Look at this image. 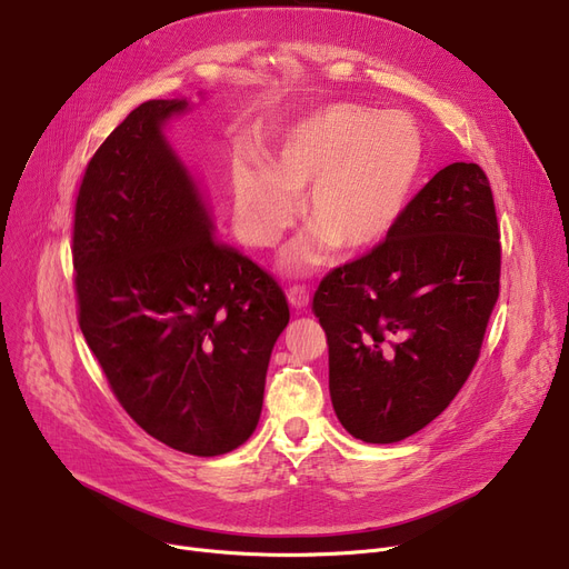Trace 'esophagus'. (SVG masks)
I'll return each instance as SVG.
<instances>
[{
  "mask_svg": "<svg viewBox=\"0 0 569 569\" xmlns=\"http://www.w3.org/2000/svg\"><path fill=\"white\" fill-rule=\"evenodd\" d=\"M288 300H290V305L295 307V309H305L307 305H309V290H307V286H290L288 288Z\"/></svg>",
  "mask_w": 569,
  "mask_h": 569,
  "instance_id": "1",
  "label": "esophagus"
}]
</instances>
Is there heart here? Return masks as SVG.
<instances>
[{
  "instance_id": "b5f03b06",
  "label": "heart",
  "mask_w": 569,
  "mask_h": 569,
  "mask_svg": "<svg viewBox=\"0 0 569 569\" xmlns=\"http://www.w3.org/2000/svg\"><path fill=\"white\" fill-rule=\"evenodd\" d=\"M420 168L422 136L410 117L325 106L290 129L264 168L234 166L239 232L251 247H274L297 217L292 196L307 190L302 217L313 232L292 247L290 264H320L332 244L369 249L399 221Z\"/></svg>"
}]
</instances>
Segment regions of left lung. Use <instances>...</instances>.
Here are the masks:
<instances>
[{"label": "left lung", "instance_id": "left-lung-1", "mask_svg": "<svg viewBox=\"0 0 569 569\" xmlns=\"http://www.w3.org/2000/svg\"><path fill=\"white\" fill-rule=\"evenodd\" d=\"M498 292L489 177L477 163H452L415 193L378 247L335 267L313 295L346 431L385 445L433 422L480 357Z\"/></svg>", "mask_w": 569, "mask_h": 569}]
</instances>
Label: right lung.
Wrapping results in <instances>:
<instances>
[{
  "instance_id": "add662e5",
  "label": "right lung",
  "mask_w": 569,
  "mask_h": 569,
  "mask_svg": "<svg viewBox=\"0 0 569 569\" xmlns=\"http://www.w3.org/2000/svg\"><path fill=\"white\" fill-rule=\"evenodd\" d=\"M187 101H144L89 159L73 214L78 325L114 399L177 452L249 440L290 309L277 279L221 242L163 140Z\"/></svg>"
}]
</instances>
